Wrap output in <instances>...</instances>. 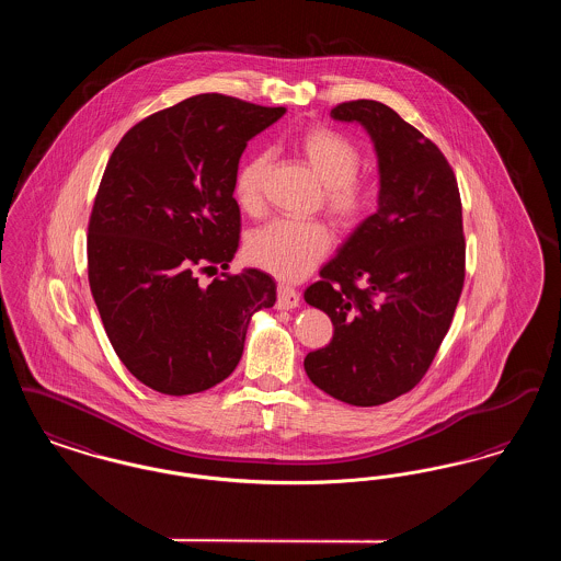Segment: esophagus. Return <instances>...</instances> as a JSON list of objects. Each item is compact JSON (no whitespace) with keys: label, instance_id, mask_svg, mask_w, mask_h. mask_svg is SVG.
I'll use <instances>...</instances> for the list:
<instances>
[{"label":"esophagus","instance_id":"esophagus-1","mask_svg":"<svg viewBox=\"0 0 561 561\" xmlns=\"http://www.w3.org/2000/svg\"><path fill=\"white\" fill-rule=\"evenodd\" d=\"M300 302V294L296 293L290 286H279L277 288V309H296Z\"/></svg>","mask_w":561,"mask_h":561}]
</instances>
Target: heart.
Here are the masks:
<instances>
[{"label": "heart", "mask_w": 561, "mask_h": 561, "mask_svg": "<svg viewBox=\"0 0 561 561\" xmlns=\"http://www.w3.org/2000/svg\"><path fill=\"white\" fill-rule=\"evenodd\" d=\"M296 151L323 185V208L343 227H357L374 206V188L357 174L359 149L339 130L313 126L296 136ZM267 153H252L241 161L233 197L245 214L263 210V183ZM330 231L320 220H271L256 229L248 245V259L279 279L296 282L309 275L330 250Z\"/></svg>", "instance_id": "obj_1"}]
</instances>
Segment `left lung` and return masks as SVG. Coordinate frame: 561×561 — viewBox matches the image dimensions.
Returning a JSON list of instances; mask_svg holds the SVG:
<instances>
[{"label":"left lung","mask_w":561,"mask_h":561,"mask_svg":"<svg viewBox=\"0 0 561 561\" xmlns=\"http://www.w3.org/2000/svg\"><path fill=\"white\" fill-rule=\"evenodd\" d=\"M370 134L378 210L362 220L305 290L334 325L305 357L316 387L351 405H380L414 389L442 345L465 282L462 206L444 153L378 101L332 108Z\"/></svg>","instance_id":"obj_1"}]
</instances>
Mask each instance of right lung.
Instances as JSON below:
<instances>
[{
    "instance_id": "right-lung-1",
    "label": "right lung",
    "mask_w": 561,
    "mask_h": 561,
    "mask_svg": "<svg viewBox=\"0 0 561 561\" xmlns=\"http://www.w3.org/2000/svg\"><path fill=\"white\" fill-rule=\"evenodd\" d=\"M286 113L197 94L124 134L88 225V279L108 341L153 391H206L240 364L252 316L275 305L259 268L220 273L240 245L233 181L250 138Z\"/></svg>"
}]
</instances>
